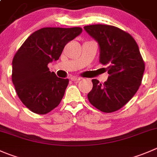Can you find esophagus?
<instances>
[{
  "mask_svg": "<svg viewBox=\"0 0 157 157\" xmlns=\"http://www.w3.org/2000/svg\"><path fill=\"white\" fill-rule=\"evenodd\" d=\"M81 77H72L71 78V80L72 81H79V80H81Z\"/></svg>",
  "mask_w": 157,
  "mask_h": 157,
  "instance_id": "34e87169",
  "label": "esophagus"
}]
</instances>
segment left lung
Wrapping results in <instances>:
<instances>
[{
  "label": "left lung",
  "instance_id": "obj_1",
  "mask_svg": "<svg viewBox=\"0 0 157 157\" xmlns=\"http://www.w3.org/2000/svg\"><path fill=\"white\" fill-rule=\"evenodd\" d=\"M84 30L100 47V62L107 66L108 80H92L87 94L90 103L99 110L112 113L122 108L141 84L145 64L133 36L117 27L106 24L85 26Z\"/></svg>",
  "mask_w": 157,
  "mask_h": 157
}]
</instances>
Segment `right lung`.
Returning <instances> with one entry per match:
<instances>
[{
  "label": "right lung",
  "mask_w": 157,
  "mask_h": 157,
  "mask_svg": "<svg viewBox=\"0 0 157 157\" xmlns=\"http://www.w3.org/2000/svg\"><path fill=\"white\" fill-rule=\"evenodd\" d=\"M81 32V27H44L30 34L15 54L12 82L33 113L46 114L60 104L69 80L57 77L48 64L58 60L65 45Z\"/></svg>",
  "instance_id": "right-lung-1"
}]
</instances>
